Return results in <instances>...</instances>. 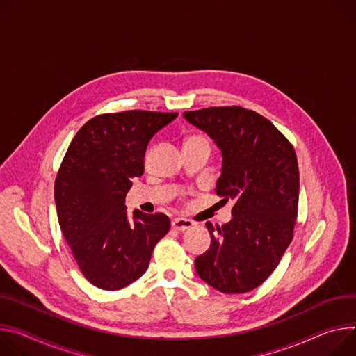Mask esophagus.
<instances>
[{"label":"esophagus","instance_id":"obj_1","mask_svg":"<svg viewBox=\"0 0 356 356\" xmlns=\"http://www.w3.org/2000/svg\"><path fill=\"white\" fill-rule=\"evenodd\" d=\"M195 223L189 219H185V218H174L171 220V227L174 230H178V232H185L186 229H191Z\"/></svg>","mask_w":356,"mask_h":356}]
</instances>
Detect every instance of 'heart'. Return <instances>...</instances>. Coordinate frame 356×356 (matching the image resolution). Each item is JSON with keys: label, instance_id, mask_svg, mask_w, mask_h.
I'll list each match as a JSON object with an SVG mask.
<instances>
[{"label": "heart", "instance_id": "obj_1", "mask_svg": "<svg viewBox=\"0 0 356 356\" xmlns=\"http://www.w3.org/2000/svg\"><path fill=\"white\" fill-rule=\"evenodd\" d=\"M188 141H192V143H201V144L208 145V141H207L204 137H201V136H193V137H191Z\"/></svg>", "mask_w": 356, "mask_h": 356}]
</instances>
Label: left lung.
<instances>
[{
	"label": "left lung",
	"mask_w": 356,
	"mask_h": 356,
	"mask_svg": "<svg viewBox=\"0 0 356 356\" xmlns=\"http://www.w3.org/2000/svg\"><path fill=\"white\" fill-rule=\"evenodd\" d=\"M222 154L215 192L233 202L232 219L216 229L207 222L209 249L195 259L200 277L225 294L259 287L291 243L300 175L293 145L267 118L243 107L185 111Z\"/></svg>",
	"instance_id": "1"
}]
</instances>
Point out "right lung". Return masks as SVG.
<instances>
[{
    "instance_id": "obj_1",
    "label": "right lung",
    "mask_w": 356,
    "mask_h": 356,
    "mask_svg": "<svg viewBox=\"0 0 356 356\" xmlns=\"http://www.w3.org/2000/svg\"><path fill=\"white\" fill-rule=\"evenodd\" d=\"M178 113L124 111L89 120L72 140L55 181L65 241L97 289L120 290L145 273L156 242L168 233L164 213L124 205L133 178L144 172L149 140Z\"/></svg>"
}]
</instances>
